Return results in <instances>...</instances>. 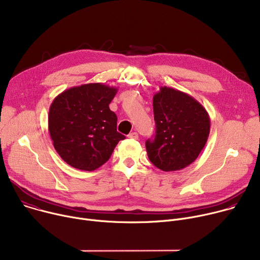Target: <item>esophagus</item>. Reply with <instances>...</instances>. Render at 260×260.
Here are the masks:
<instances>
[{"label":"esophagus","mask_w":260,"mask_h":260,"mask_svg":"<svg viewBox=\"0 0 260 260\" xmlns=\"http://www.w3.org/2000/svg\"><path fill=\"white\" fill-rule=\"evenodd\" d=\"M127 137H128L129 139H135V140H137V139L139 138V135H138L136 132H133V133H131Z\"/></svg>","instance_id":"obj_1"}]
</instances>
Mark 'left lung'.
I'll return each instance as SVG.
<instances>
[{"label": "left lung", "instance_id": "1", "mask_svg": "<svg viewBox=\"0 0 260 260\" xmlns=\"http://www.w3.org/2000/svg\"><path fill=\"white\" fill-rule=\"evenodd\" d=\"M155 136L146 141L149 160L162 171L191 165L206 144L210 131L205 108L188 94L160 87L153 95Z\"/></svg>", "mask_w": 260, "mask_h": 260}]
</instances>
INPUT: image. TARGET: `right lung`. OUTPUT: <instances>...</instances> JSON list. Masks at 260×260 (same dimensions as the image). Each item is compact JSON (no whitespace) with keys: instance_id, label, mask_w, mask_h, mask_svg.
I'll return each mask as SVG.
<instances>
[{"instance_id":"right-lung-1","label":"right lung","mask_w":260,"mask_h":260,"mask_svg":"<svg viewBox=\"0 0 260 260\" xmlns=\"http://www.w3.org/2000/svg\"><path fill=\"white\" fill-rule=\"evenodd\" d=\"M118 89L102 83L72 87L53 101L49 131L53 145L69 166L93 171L110 158L120 140L109 105Z\"/></svg>"}]
</instances>
